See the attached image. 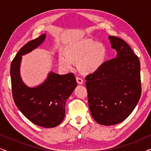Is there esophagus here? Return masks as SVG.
Instances as JSON below:
<instances>
[{"label":"esophagus","mask_w":151,"mask_h":151,"mask_svg":"<svg viewBox=\"0 0 151 151\" xmlns=\"http://www.w3.org/2000/svg\"><path fill=\"white\" fill-rule=\"evenodd\" d=\"M76 81H77V82L79 84H83V80H82V78L80 77H76Z\"/></svg>","instance_id":"esophagus-1"}]
</instances>
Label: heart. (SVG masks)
<instances>
[{"mask_svg":"<svg viewBox=\"0 0 151 151\" xmlns=\"http://www.w3.org/2000/svg\"><path fill=\"white\" fill-rule=\"evenodd\" d=\"M106 57V49L102 43L90 38L71 42L67 52L59 55V64L65 69H71L78 61L79 69L84 73H92L102 67Z\"/></svg>","mask_w":151,"mask_h":151,"instance_id":"obj_1","label":"heart"}]
</instances>
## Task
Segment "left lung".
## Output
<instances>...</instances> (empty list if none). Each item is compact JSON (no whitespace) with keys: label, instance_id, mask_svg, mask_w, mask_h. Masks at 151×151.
Listing matches in <instances>:
<instances>
[{"label":"left lung","instance_id":"1","mask_svg":"<svg viewBox=\"0 0 151 151\" xmlns=\"http://www.w3.org/2000/svg\"><path fill=\"white\" fill-rule=\"evenodd\" d=\"M116 58L85 78L88 106L98 124L111 126L127 119L139 102L142 93L140 63L124 40L109 36Z\"/></svg>","mask_w":151,"mask_h":151}]
</instances>
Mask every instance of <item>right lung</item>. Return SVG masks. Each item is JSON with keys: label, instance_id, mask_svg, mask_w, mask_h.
<instances>
[{"label": "right lung", "instance_id": "obj_1", "mask_svg": "<svg viewBox=\"0 0 151 151\" xmlns=\"http://www.w3.org/2000/svg\"><path fill=\"white\" fill-rule=\"evenodd\" d=\"M46 34L28 42L12 62L10 76L14 101L20 112L32 123L44 128H53L63 122L66 101L77 86L73 73L65 75L50 72L45 82L29 87L20 74L22 55L31 52L44 42Z\"/></svg>", "mask_w": 151, "mask_h": 151}]
</instances>
